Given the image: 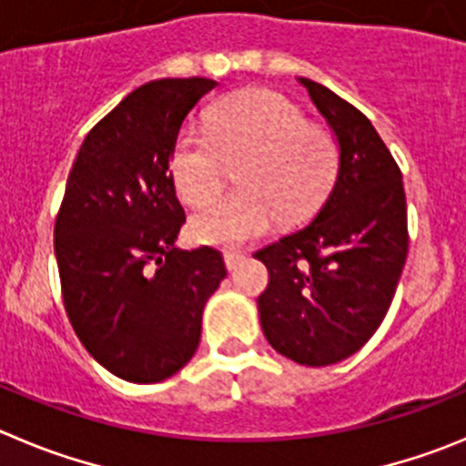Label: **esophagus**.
<instances>
[{"mask_svg": "<svg viewBox=\"0 0 466 466\" xmlns=\"http://www.w3.org/2000/svg\"><path fill=\"white\" fill-rule=\"evenodd\" d=\"M223 259H225V267L232 271V268H237L238 264L243 262V253H238V250H228V253L223 255Z\"/></svg>", "mask_w": 466, "mask_h": 466, "instance_id": "obj_1", "label": "esophagus"}]
</instances>
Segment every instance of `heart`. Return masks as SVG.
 <instances>
[{
    "instance_id": "heart-1",
    "label": "heart",
    "mask_w": 466,
    "mask_h": 466,
    "mask_svg": "<svg viewBox=\"0 0 466 466\" xmlns=\"http://www.w3.org/2000/svg\"><path fill=\"white\" fill-rule=\"evenodd\" d=\"M238 165L241 190L213 202L190 220L198 241L234 246L282 220L310 216L338 177L331 130L306 121L301 107L271 89H243L208 112V130L186 126L172 147L169 172L177 195L204 207Z\"/></svg>"
}]
</instances>
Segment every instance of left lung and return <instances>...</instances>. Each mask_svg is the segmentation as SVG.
<instances>
[{
	"label": "left lung",
	"mask_w": 466,
	"mask_h": 466,
	"mask_svg": "<svg viewBox=\"0 0 466 466\" xmlns=\"http://www.w3.org/2000/svg\"><path fill=\"white\" fill-rule=\"evenodd\" d=\"M338 142V177L310 225L259 248L268 268L259 321L278 354L331 365L380 329L402 273L410 232L402 172L375 126L319 82L301 77Z\"/></svg>",
	"instance_id": "left-lung-1"
}]
</instances>
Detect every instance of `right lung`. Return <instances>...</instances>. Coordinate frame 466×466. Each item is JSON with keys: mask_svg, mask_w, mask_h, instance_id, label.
<instances>
[{"mask_svg": "<svg viewBox=\"0 0 466 466\" xmlns=\"http://www.w3.org/2000/svg\"><path fill=\"white\" fill-rule=\"evenodd\" d=\"M208 77H163L130 91L82 142L55 220L66 315L85 350L133 384L179 372L199 345L204 303L228 276L223 255L174 248L186 223L169 172L181 124Z\"/></svg>", "mask_w": 466, "mask_h": 466, "instance_id": "1", "label": "right lung"}]
</instances>
